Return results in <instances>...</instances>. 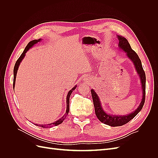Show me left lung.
Listing matches in <instances>:
<instances>
[{
	"instance_id": "8db88e82",
	"label": "left lung",
	"mask_w": 158,
	"mask_h": 158,
	"mask_svg": "<svg viewBox=\"0 0 158 158\" xmlns=\"http://www.w3.org/2000/svg\"><path fill=\"white\" fill-rule=\"evenodd\" d=\"M117 38L119 41V49L126 52L127 57L133 63L134 65H135V69L137 72V74L139 76L142 85V98L139 106L138 107V108L135 111L125 114V115L111 114L107 113L104 111V109L102 106V103L101 102H100V99L98 94L95 92V90L94 89H91V93H92L94 106L95 108V113L98 118L102 123L111 127L122 126L123 125H125V124L132 120V119L141 111V109H142L143 106H144L145 102L146 96V74L144 69L142 68V63L139 56H138V55L136 53V52L135 51L132 49L130 44H129L128 40L125 37L117 35Z\"/></svg>"
}]
</instances>
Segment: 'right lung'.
Returning a JSON list of instances; mask_svg holds the SVG:
<instances>
[{
  "mask_svg": "<svg viewBox=\"0 0 158 158\" xmlns=\"http://www.w3.org/2000/svg\"><path fill=\"white\" fill-rule=\"evenodd\" d=\"M42 40L41 39H39V40H33L31 41H30L29 44L27 45V46L26 47V48L24 49V51H23V52L22 53V55H20V56L19 57V59L17 60L16 63L14 65V81H13V88L14 89V87H15V82H16V74H17V72L19 68V66H20L21 62L22 61V60L24 58L25 56H26V53L27 52V51H29L30 49H31V47L35 45L36 44H37L38 42H40ZM77 87V85H74V86L72 88L67 94V96H66V113L64 114V115L61 118H60L59 120H57L53 123H50V124H47V125H37V124H35V125L37 126H39L40 127L42 128H51L54 126H57L60 125L63 122V121L65 119V118L66 117V116L68 115L69 112V99H70V96L72 94V92H73V91L76 89V88Z\"/></svg>",
  "mask_w": 158,
  "mask_h": 158,
  "instance_id": "add662e5",
  "label": "right lung"
}]
</instances>
